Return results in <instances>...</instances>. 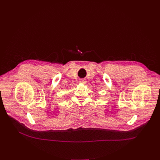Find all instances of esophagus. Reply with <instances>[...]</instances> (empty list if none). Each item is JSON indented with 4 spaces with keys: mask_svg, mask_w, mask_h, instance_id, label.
<instances>
[{
    "mask_svg": "<svg viewBox=\"0 0 160 160\" xmlns=\"http://www.w3.org/2000/svg\"><path fill=\"white\" fill-rule=\"evenodd\" d=\"M80 83H83V84H85V83H86V81L85 80V79H80Z\"/></svg>",
    "mask_w": 160,
    "mask_h": 160,
    "instance_id": "obj_1",
    "label": "esophagus"
}]
</instances>
